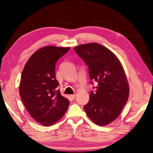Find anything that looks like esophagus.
Listing matches in <instances>:
<instances>
[{"label": "esophagus", "instance_id": "obj_1", "mask_svg": "<svg viewBox=\"0 0 153 153\" xmlns=\"http://www.w3.org/2000/svg\"><path fill=\"white\" fill-rule=\"evenodd\" d=\"M76 94H72V95H71V97L72 99H74L75 97H76Z\"/></svg>", "mask_w": 153, "mask_h": 153}]
</instances>
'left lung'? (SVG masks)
Here are the masks:
<instances>
[{
	"instance_id": "left-lung-1",
	"label": "left lung",
	"mask_w": 153,
	"mask_h": 153,
	"mask_svg": "<svg viewBox=\"0 0 153 153\" xmlns=\"http://www.w3.org/2000/svg\"><path fill=\"white\" fill-rule=\"evenodd\" d=\"M74 50L89 68L91 80L98 83L84 109L94 123L107 125L119 116L129 97L123 66L113 52L99 43L81 45Z\"/></svg>"
}]
</instances>
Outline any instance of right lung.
Returning a JSON list of instances; mask_svg holds the SVG:
<instances>
[{
  "instance_id": "1",
  "label": "right lung",
  "mask_w": 153,
  "mask_h": 153,
  "mask_svg": "<svg viewBox=\"0 0 153 153\" xmlns=\"http://www.w3.org/2000/svg\"><path fill=\"white\" fill-rule=\"evenodd\" d=\"M69 47L46 46L35 51L24 67L20 82L21 99L30 115L36 122L51 126L66 112L69 101L57 87L55 66Z\"/></svg>"
}]
</instances>
